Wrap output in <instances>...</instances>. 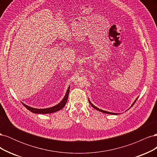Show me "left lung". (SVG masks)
Wrapping results in <instances>:
<instances>
[{"instance_id":"obj_1","label":"left lung","mask_w":157,"mask_h":157,"mask_svg":"<svg viewBox=\"0 0 157 157\" xmlns=\"http://www.w3.org/2000/svg\"><path fill=\"white\" fill-rule=\"evenodd\" d=\"M137 99V98L136 99V100L134 101V102L133 103V104L132 105V106H133V105H134V104L135 103V102L136 101V100ZM88 101H89V103H90V105H91L92 106V107H94V109H96V110H98V111H101V112H102V113H107V114H110V115H118V113H111V112H109V111H103V110H102V109H99V108H98V107H96V106L95 105H94L93 104L91 103V101H90V99H88ZM131 106V107H132Z\"/></svg>"}]
</instances>
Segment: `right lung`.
<instances>
[{
  "label": "right lung",
  "instance_id": "add662e5",
  "mask_svg": "<svg viewBox=\"0 0 157 157\" xmlns=\"http://www.w3.org/2000/svg\"><path fill=\"white\" fill-rule=\"evenodd\" d=\"M69 88L70 86H69L67 92H66L64 98H63L62 100H61L58 105H56L55 106H53L52 107H49V108H46V109H36V108H33L31 107L28 106L25 104L23 103V105L25 106V107H26L28 110L30 111L31 112L33 113H38V114H49V113H54L56 111H58L59 110H61V109L63 108L64 106L65 105L66 103H67V99H68V96H69Z\"/></svg>",
  "mask_w": 157,
  "mask_h": 157
}]
</instances>
